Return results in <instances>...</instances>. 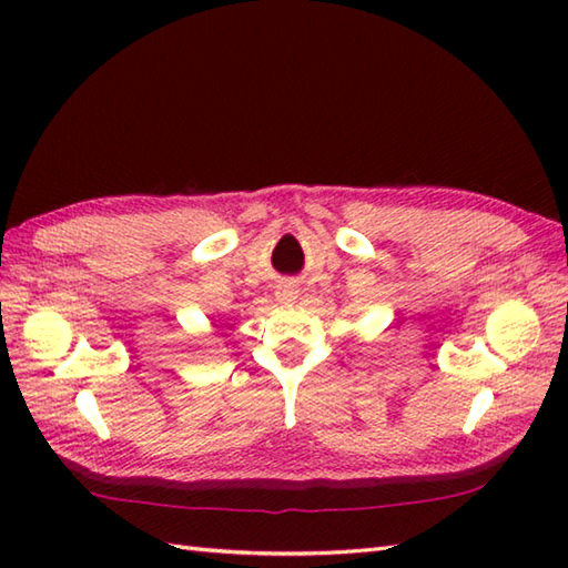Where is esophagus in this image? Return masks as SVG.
Masks as SVG:
<instances>
[{
	"label": "esophagus",
	"instance_id": "esophagus-1",
	"mask_svg": "<svg viewBox=\"0 0 568 568\" xmlns=\"http://www.w3.org/2000/svg\"><path fill=\"white\" fill-rule=\"evenodd\" d=\"M297 297V287L293 285V283H283L281 287H277V300H281V303H293V300Z\"/></svg>",
	"mask_w": 568,
	"mask_h": 568
}]
</instances>
